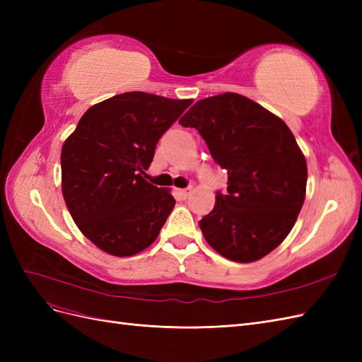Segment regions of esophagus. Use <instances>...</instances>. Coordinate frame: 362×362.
Listing matches in <instances>:
<instances>
[{"instance_id": "34e87169", "label": "esophagus", "mask_w": 362, "mask_h": 362, "mask_svg": "<svg viewBox=\"0 0 362 362\" xmlns=\"http://www.w3.org/2000/svg\"><path fill=\"white\" fill-rule=\"evenodd\" d=\"M192 193V187H189V189H178L177 190V194L180 196L181 199H187V196Z\"/></svg>"}]
</instances>
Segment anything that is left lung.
<instances>
[{
	"mask_svg": "<svg viewBox=\"0 0 362 362\" xmlns=\"http://www.w3.org/2000/svg\"><path fill=\"white\" fill-rule=\"evenodd\" d=\"M180 124L196 128L228 172V193L216 194L202 234L217 254L254 262L276 249L296 223L306 193V160L281 117L249 98H205Z\"/></svg>",
	"mask_w": 362,
	"mask_h": 362,
	"instance_id": "left-lung-1",
	"label": "left lung"
}]
</instances>
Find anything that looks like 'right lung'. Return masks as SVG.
I'll use <instances>...</instances> for the list:
<instances>
[{
	"label": "right lung",
	"instance_id": "add662e5",
	"mask_svg": "<svg viewBox=\"0 0 362 362\" xmlns=\"http://www.w3.org/2000/svg\"><path fill=\"white\" fill-rule=\"evenodd\" d=\"M193 100L127 92L92 105L62 148V192L80 231L107 254L131 257L156 242L173 210L169 189L145 173Z\"/></svg>",
	"mask_w": 362,
	"mask_h": 362
}]
</instances>
